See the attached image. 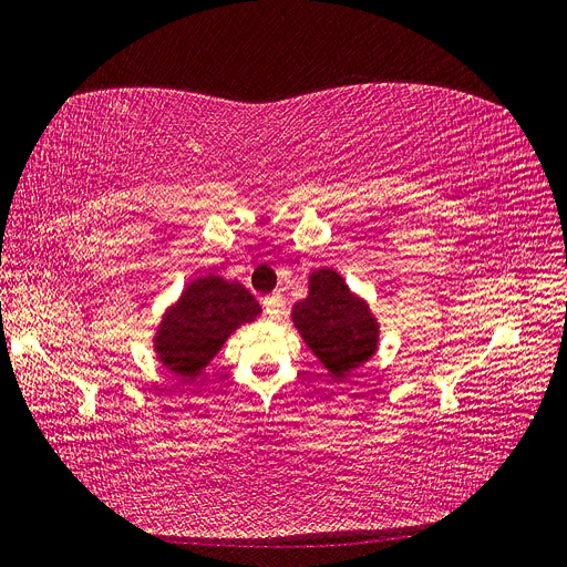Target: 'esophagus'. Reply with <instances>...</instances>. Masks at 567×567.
Wrapping results in <instances>:
<instances>
[{
	"instance_id": "esophagus-1",
	"label": "esophagus",
	"mask_w": 567,
	"mask_h": 567,
	"mask_svg": "<svg viewBox=\"0 0 567 567\" xmlns=\"http://www.w3.org/2000/svg\"><path fill=\"white\" fill-rule=\"evenodd\" d=\"M282 306H285V301H282L280 291H272V295L264 297V310H266L268 318H278L282 312Z\"/></svg>"
}]
</instances>
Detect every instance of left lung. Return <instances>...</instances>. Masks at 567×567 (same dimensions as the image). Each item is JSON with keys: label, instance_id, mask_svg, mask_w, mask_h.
Instances as JSON below:
<instances>
[{"label": "left lung", "instance_id": "8db88e82", "mask_svg": "<svg viewBox=\"0 0 567 567\" xmlns=\"http://www.w3.org/2000/svg\"><path fill=\"white\" fill-rule=\"evenodd\" d=\"M291 320L333 379H346L371 358L379 343V324L369 306L331 268L312 272L310 295L291 310Z\"/></svg>", "mask_w": 567, "mask_h": 567}]
</instances>
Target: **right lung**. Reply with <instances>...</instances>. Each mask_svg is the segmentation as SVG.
Instances as JSON below:
<instances>
[{"label":"right lung","mask_w":567,"mask_h":567,"mask_svg":"<svg viewBox=\"0 0 567 567\" xmlns=\"http://www.w3.org/2000/svg\"><path fill=\"white\" fill-rule=\"evenodd\" d=\"M261 312L255 297L240 282L217 276L198 278L167 310L156 337V352L167 371L194 379L240 324Z\"/></svg>","instance_id":"1"}]
</instances>
